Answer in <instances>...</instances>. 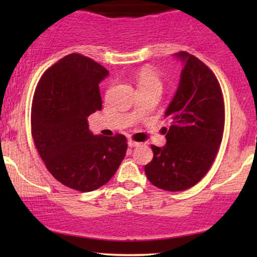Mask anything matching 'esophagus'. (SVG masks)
Masks as SVG:
<instances>
[{"mask_svg":"<svg viewBox=\"0 0 257 257\" xmlns=\"http://www.w3.org/2000/svg\"><path fill=\"white\" fill-rule=\"evenodd\" d=\"M128 145H129V147H137V146L140 145V143H138V141L129 139V140H128Z\"/></svg>","mask_w":257,"mask_h":257,"instance_id":"1","label":"esophagus"}]
</instances>
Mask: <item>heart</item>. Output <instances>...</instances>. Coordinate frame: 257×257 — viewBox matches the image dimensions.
<instances>
[{"instance_id": "1", "label": "heart", "mask_w": 257, "mask_h": 257, "mask_svg": "<svg viewBox=\"0 0 257 257\" xmlns=\"http://www.w3.org/2000/svg\"><path fill=\"white\" fill-rule=\"evenodd\" d=\"M135 79H137L139 91H146L152 89L162 91V89H163V82H162L161 77H159L158 72L153 67H141L137 72V75H135Z\"/></svg>"}]
</instances>
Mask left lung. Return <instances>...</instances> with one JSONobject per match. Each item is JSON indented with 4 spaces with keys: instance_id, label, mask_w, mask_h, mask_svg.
I'll use <instances>...</instances> for the list:
<instances>
[{
    "instance_id": "8db88e82",
    "label": "left lung",
    "mask_w": 257,
    "mask_h": 257,
    "mask_svg": "<svg viewBox=\"0 0 257 257\" xmlns=\"http://www.w3.org/2000/svg\"><path fill=\"white\" fill-rule=\"evenodd\" d=\"M176 57L185 61L181 79L166 118L164 147L151 146L153 158L145 166L147 179L156 187L179 192L205 176L213 166L225 129V101L216 76L187 52Z\"/></svg>"
}]
</instances>
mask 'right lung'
I'll return each instance as SVG.
<instances>
[{"mask_svg": "<svg viewBox=\"0 0 257 257\" xmlns=\"http://www.w3.org/2000/svg\"><path fill=\"white\" fill-rule=\"evenodd\" d=\"M108 71L78 53L52 65L38 81L31 107V133L48 172L59 182L90 192L111 180L124 158L122 134L93 135L87 118L102 107L99 83Z\"/></svg>", "mask_w": 257, "mask_h": 257, "instance_id": "right-lung-1", "label": "right lung"}]
</instances>
